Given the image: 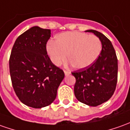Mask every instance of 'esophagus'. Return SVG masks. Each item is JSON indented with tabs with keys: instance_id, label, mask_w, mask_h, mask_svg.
I'll use <instances>...</instances> for the list:
<instances>
[{
	"instance_id": "obj_1",
	"label": "esophagus",
	"mask_w": 130,
	"mask_h": 130,
	"mask_svg": "<svg viewBox=\"0 0 130 130\" xmlns=\"http://www.w3.org/2000/svg\"><path fill=\"white\" fill-rule=\"evenodd\" d=\"M64 72H65V75H70V71H68V70H64Z\"/></svg>"
}]
</instances>
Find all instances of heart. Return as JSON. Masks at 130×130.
Here are the masks:
<instances>
[{
  "mask_svg": "<svg viewBox=\"0 0 130 130\" xmlns=\"http://www.w3.org/2000/svg\"><path fill=\"white\" fill-rule=\"evenodd\" d=\"M102 43L98 37L80 32H66L55 37L47 45L52 62L60 65L67 59L73 68L83 69L90 66L98 58Z\"/></svg>",
  "mask_w": 130,
  "mask_h": 130,
  "instance_id": "heart-1",
  "label": "heart"
}]
</instances>
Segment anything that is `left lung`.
Segmentation results:
<instances>
[{
  "label": "left lung",
  "instance_id": "8db88e82",
  "mask_svg": "<svg viewBox=\"0 0 130 130\" xmlns=\"http://www.w3.org/2000/svg\"><path fill=\"white\" fill-rule=\"evenodd\" d=\"M93 32L102 43V51L90 66L72 72L75 77L74 92L76 98L92 107L107 101L113 95L117 82V58L112 43L105 35L95 30Z\"/></svg>",
  "mask_w": 130,
  "mask_h": 130
}]
</instances>
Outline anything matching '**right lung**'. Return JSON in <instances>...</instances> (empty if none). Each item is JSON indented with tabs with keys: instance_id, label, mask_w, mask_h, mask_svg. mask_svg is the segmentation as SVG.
<instances>
[{
	"instance_id": "right-lung-1",
	"label": "right lung",
	"mask_w": 130,
	"mask_h": 130,
	"mask_svg": "<svg viewBox=\"0 0 130 130\" xmlns=\"http://www.w3.org/2000/svg\"><path fill=\"white\" fill-rule=\"evenodd\" d=\"M50 30L34 26L21 34L9 60L11 82L17 97L25 105L41 108L50 105L65 77L51 62L46 50Z\"/></svg>"
}]
</instances>
